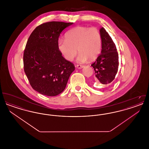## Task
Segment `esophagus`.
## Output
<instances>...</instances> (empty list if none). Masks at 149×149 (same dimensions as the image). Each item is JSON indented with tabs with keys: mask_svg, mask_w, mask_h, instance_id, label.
<instances>
[{
	"mask_svg": "<svg viewBox=\"0 0 149 149\" xmlns=\"http://www.w3.org/2000/svg\"><path fill=\"white\" fill-rule=\"evenodd\" d=\"M76 67L78 68V69H81V68H83L84 67V66L83 65H77L76 66Z\"/></svg>",
	"mask_w": 149,
	"mask_h": 149,
	"instance_id": "obj_1",
	"label": "esophagus"
}]
</instances>
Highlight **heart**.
Masks as SVG:
<instances>
[{
    "label": "heart",
    "mask_w": 149,
    "mask_h": 149,
    "mask_svg": "<svg viewBox=\"0 0 149 149\" xmlns=\"http://www.w3.org/2000/svg\"><path fill=\"white\" fill-rule=\"evenodd\" d=\"M66 40L58 42V49L64 58L71 61L79 54L77 61L84 63L88 59L95 60L100 52L102 37L95 27L78 26L69 31L65 36Z\"/></svg>",
    "instance_id": "1"
}]
</instances>
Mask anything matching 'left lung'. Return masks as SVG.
I'll return each mask as SVG.
<instances>
[{"instance_id":"8db88e82","label":"left lung","mask_w":149,"mask_h":149,"mask_svg":"<svg viewBox=\"0 0 149 149\" xmlns=\"http://www.w3.org/2000/svg\"><path fill=\"white\" fill-rule=\"evenodd\" d=\"M102 51L91 66L95 71V80L102 84H109L115 78L118 68V54L112 38L103 27L100 29Z\"/></svg>"}]
</instances>
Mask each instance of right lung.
I'll return each instance as SVG.
<instances>
[{"label":"right lung","mask_w":149,"mask_h":149,"mask_svg":"<svg viewBox=\"0 0 149 149\" xmlns=\"http://www.w3.org/2000/svg\"><path fill=\"white\" fill-rule=\"evenodd\" d=\"M72 24L44 23L29 37L23 54L24 70L32 88L43 95L52 97L63 92L75 70L57 47L60 33Z\"/></svg>","instance_id":"add662e5"}]
</instances>
